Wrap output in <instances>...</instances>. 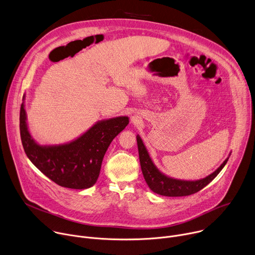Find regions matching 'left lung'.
Returning <instances> with one entry per match:
<instances>
[{"label": "left lung", "mask_w": 255, "mask_h": 255, "mask_svg": "<svg viewBox=\"0 0 255 255\" xmlns=\"http://www.w3.org/2000/svg\"><path fill=\"white\" fill-rule=\"evenodd\" d=\"M137 145H138V152L141 170L144 176L145 181L148 185L149 189L158 195L165 197H184L193 195L202 189H204L207 185L219 174L222 168L227 163L229 156L223 161V163L218 167L214 172L207 175L204 178L197 180H185V179H177L170 177L163 172H161L156 165L153 163L148 150L145 147L143 140L139 135L136 136Z\"/></svg>", "instance_id": "left-lung-1"}]
</instances>
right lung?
I'll list each match as a JSON object with an SVG mask.
<instances>
[{
    "instance_id": "right-lung-1",
    "label": "right lung",
    "mask_w": 255,
    "mask_h": 255,
    "mask_svg": "<svg viewBox=\"0 0 255 255\" xmlns=\"http://www.w3.org/2000/svg\"><path fill=\"white\" fill-rule=\"evenodd\" d=\"M128 123L127 116L104 119L69 142L41 145L30 134L24 102L20 110V134L28 158L55 184L76 190L96 184L109 145Z\"/></svg>"
}]
</instances>
